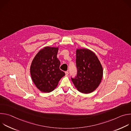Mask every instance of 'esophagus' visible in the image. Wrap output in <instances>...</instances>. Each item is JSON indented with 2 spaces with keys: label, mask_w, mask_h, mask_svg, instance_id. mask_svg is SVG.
<instances>
[{
  "label": "esophagus",
  "mask_w": 131,
  "mask_h": 131,
  "mask_svg": "<svg viewBox=\"0 0 131 131\" xmlns=\"http://www.w3.org/2000/svg\"><path fill=\"white\" fill-rule=\"evenodd\" d=\"M65 74H66V76H67L68 75V74H69V72H68V71H65Z\"/></svg>",
  "instance_id": "obj_1"
}]
</instances>
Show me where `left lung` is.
I'll return each mask as SVG.
<instances>
[{"label":"left lung","instance_id":"8db88e82","mask_svg":"<svg viewBox=\"0 0 131 131\" xmlns=\"http://www.w3.org/2000/svg\"><path fill=\"white\" fill-rule=\"evenodd\" d=\"M76 65L77 76L71 78L74 86L84 94L95 91L103 76V67L96 55L88 49H77Z\"/></svg>","mask_w":131,"mask_h":131}]
</instances>
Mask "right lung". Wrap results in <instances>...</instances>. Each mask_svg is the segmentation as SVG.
I'll use <instances>...</instances> for the list:
<instances>
[{
    "mask_svg": "<svg viewBox=\"0 0 131 131\" xmlns=\"http://www.w3.org/2000/svg\"><path fill=\"white\" fill-rule=\"evenodd\" d=\"M59 47L47 46L41 49L32 61L30 72L36 88L42 92L53 91L65 73L60 69L57 58Z\"/></svg>",
    "mask_w": 131,
    "mask_h": 131,
    "instance_id": "right-lung-1",
    "label": "right lung"
}]
</instances>
